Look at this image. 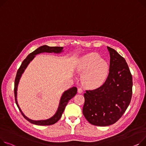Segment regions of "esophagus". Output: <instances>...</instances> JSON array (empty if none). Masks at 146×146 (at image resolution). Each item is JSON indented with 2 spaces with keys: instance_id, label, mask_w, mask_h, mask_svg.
Here are the masks:
<instances>
[{
  "instance_id": "obj_1",
  "label": "esophagus",
  "mask_w": 146,
  "mask_h": 146,
  "mask_svg": "<svg viewBox=\"0 0 146 146\" xmlns=\"http://www.w3.org/2000/svg\"><path fill=\"white\" fill-rule=\"evenodd\" d=\"M77 92H78L79 93H83V90L82 88H78V90H77Z\"/></svg>"
}]
</instances>
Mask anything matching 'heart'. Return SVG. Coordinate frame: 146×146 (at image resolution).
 I'll return each instance as SVG.
<instances>
[{
    "label": "heart",
    "mask_w": 146,
    "mask_h": 146,
    "mask_svg": "<svg viewBox=\"0 0 146 146\" xmlns=\"http://www.w3.org/2000/svg\"><path fill=\"white\" fill-rule=\"evenodd\" d=\"M77 70L84 72L83 80L89 87H98L106 81L110 72L108 62L100 58L99 54L90 53L82 57L77 66Z\"/></svg>",
    "instance_id": "1"
}]
</instances>
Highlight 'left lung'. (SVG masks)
I'll list each match as a JSON object with an SVG mask.
<instances>
[{"instance_id":"1","label":"left lung","mask_w":146,"mask_h":146,"mask_svg":"<svg viewBox=\"0 0 146 146\" xmlns=\"http://www.w3.org/2000/svg\"><path fill=\"white\" fill-rule=\"evenodd\" d=\"M110 53V72L99 88L87 90L83 114L90 124L108 126L118 121L127 109L132 96V76L124 58L113 48Z\"/></svg>"}]
</instances>
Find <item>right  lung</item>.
<instances>
[{
	"label": "right lung",
	"mask_w": 146,
	"mask_h": 146,
	"mask_svg": "<svg viewBox=\"0 0 146 146\" xmlns=\"http://www.w3.org/2000/svg\"><path fill=\"white\" fill-rule=\"evenodd\" d=\"M63 52L64 50H63V47H50L47 45L40 46L38 48H37V49H36L34 52L29 54L26 57V58L23 61L21 67H19V69L17 72L15 81V89H14L16 104L17 106V108H19V110H20L21 113H22V115L25 117V119H26L27 121H29V122L32 124H34L36 125H52L56 123L61 118L62 115L64 110V109L66 108V105L67 104L68 102H69V101L71 99H72L76 94L77 87H71V88L67 89V90L63 92V93L61 96L59 107H58L56 112L52 116V117L46 120H34L28 118L27 116H26L25 114L22 112V110L20 108V107H19L18 104V102L17 100V91L18 84L19 83V81H20L22 75L24 73L25 69L27 68L29 64L33 60V59L35 57L36 55L40 54V53H53L54 54H60Z\"/></svg>",
	"instance_id": "right-lung-1"
}]
</instances>
